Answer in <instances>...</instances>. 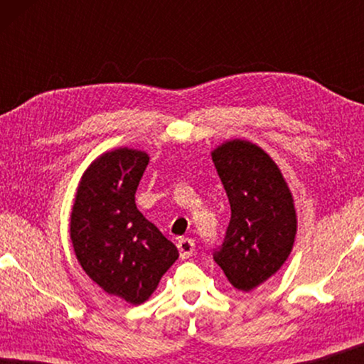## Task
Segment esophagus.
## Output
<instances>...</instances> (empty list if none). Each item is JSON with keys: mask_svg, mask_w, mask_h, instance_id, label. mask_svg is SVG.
Segmentation results:
<instances>
[{"mask_svg": "<svg viewBox=\"0 0 364 364\" xmlns=\"http://www.w3.org/2000/svg\"><path fill=\"white\" fill-rule=\"evenodd\" d=\"M177 248L182 258H188L192 257L193 250H196V243H193L192 238H181L177 243Z\"/></svg>", "mask_w": 364, "mask_h": 364, "instance_id": "esophagus-1", "label": "esophagus"}]
</instances>
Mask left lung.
<instances>
[{
    "mask_svg": "<svg viewBox=\"0 0 364 364\" xmlns=\"http://www.w3.org/2000/svg\"><path fill=\"white\" fill-rule=\"evenodd\" d=\"M212 161L230 202V223L213 260L240 291H252L280 270L296 235L290 187L275 161L245 139L212 151Z\"/></svg>",
    "mask_w": 364,
    "mask_h": 364,
    "instance_id": "1",
    "label": "left lung"
}]
</instances>
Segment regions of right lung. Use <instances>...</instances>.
Wrapping results in <instances>:
<instances>
[{
	"label": "right lung",
	"instance_id": "right-lung-1",
	"mask_svg": "<svg viewBox=\"0 0 364 364\" xmlns=\"http://www.w3.org/2000/svg\"><path fill=\"white\" fill-rule=\"evenodd\" d=\"M149 154L119 147L82 173L69 223L82 270L112 296L141 305L178 258L177 247L136 205Z\"/></svg>",
	"mask_w": 364,
	"mask_h": 364
}]
</instances>
